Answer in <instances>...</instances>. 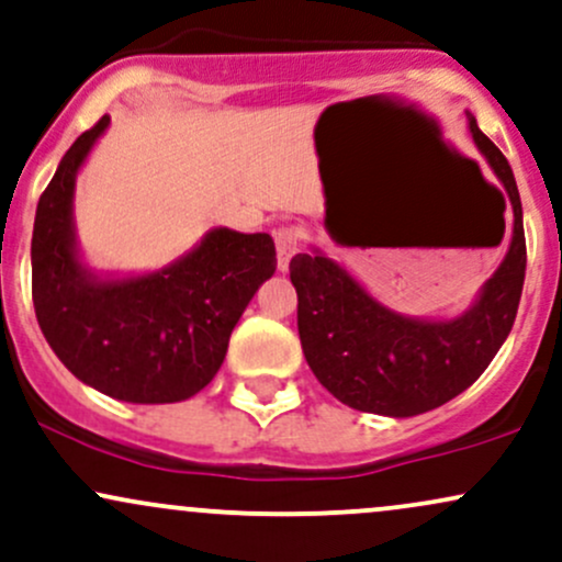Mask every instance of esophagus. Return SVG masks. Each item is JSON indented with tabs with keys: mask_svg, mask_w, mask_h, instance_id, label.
Returning a JSON list of instances; mask_svg holds the SVG:
<instances>
[{
	"mask_svg": "<svg viewBox=\"0 0 562 562\" xmlns=\"http://www.w3.org/2000/svg\"><path fill=\"white\" fill-rule=\"evenodd\" d=\"M300 249V234L294 228H279L276 231V260H279V270H289V262Z\"/></svg>",
	"mask_w": 562,
	"mask_h": 562,
	"instance_id": "obj_1",
	"label": "esophagus"
}]
</instances>
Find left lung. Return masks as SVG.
<instances>
[{"label": "left lung", "instance_id": "8db88e82", "mask_svg": "<svg viewBox=\"0 0 562 562\" xmlns=\"http://www.w3.org/2000/svg\"><path fill=\"white\" fill-rule=\"evenodd\" d=\"M468 131L510 200L513 239L465 313L454 318L394 313L318 247L289 262L310 371L336 400L360 413L411 418L458 397L486 371L516 321L526 276L516 176L471 112Z\"/></svg>", "mask_w": 562, "mask_h": 562}]
</instances>
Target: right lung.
Returning a JSON list of instances; mask_svg holds the SVG:
<instances>
[{
  "label": "right lung",
  "mask_w": 562,
  "mask_h": 562,
  "mask_svg": "<svg viewBox=\"0 0 562 562\" xmlns=\"http://www.w3.org/2000/svg\"><path fill=\"white\" fill-rule=\"evenodd\" d=\"M108 125L104 115L72 142L38 200L33 307L52 352L86 386L136 405L181 402L215 379L231 331L276 273V244L217 226L160 270H91L76 239L72 196Z\"/></svg>",
  "instance_id": "obj_1"
}]
</instances>
